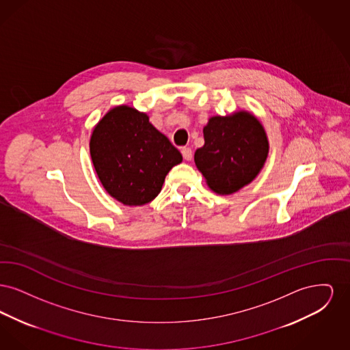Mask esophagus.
<instances>
[{"label":"esophagus","instance_id":"obj_1","mask_svg":"<svg viewBox=\"0 0 350 350\" xmlns=\"http://www.w3.org/2000/svg\"><path fill=\"white\" fill-rule=\"evenodd\" d=\"M181 152H183V159H185L186 161H190V160H191V157H193V150H191V148L185 147Z\"/></svg>","mask_w":350,"mask_h":350}]
</instances>
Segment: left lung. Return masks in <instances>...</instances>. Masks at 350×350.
Listing matches in <instances>:
<instances>
[{
    "mask_svg": "<svg viewBox=\"0 0 350 350\" xmlns=\"http://www.w3.org/2000/svg\"><path fill=\"white\" fill-rule=\"evenodd\" d=\"M204 146L194 161L206 183L217 194L228 196L252 183L269 153L267 133L248 111L211 117L203 127Z\"/></svg>",
    "mask_w": 350,
    "mask_h": 350,
    "instance_id": "left-lung-1",
    "label": "left lung"
}]
</instances>
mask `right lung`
I'll return each instance as SVG.
<instances>
[{
  "label": "right lung",
  "instance_id": "1",
  "mask_svg": "<svg viewBox=\"0 0 350 350\" xmlns=\"http://www.w3.org/2000/svg\"><path fill=\"white\" fill-rule=\"evenodd\" d=\"M90 156L105 190L126 206H142L161 191L183 154L150 118L120 105L105 114L90 137Z\"/></svg>",
  "mask_w": 350,
  "mask_h": 350
}]
</instances>
